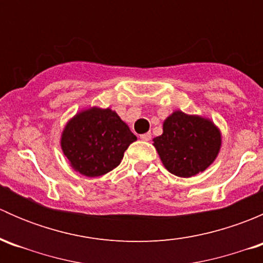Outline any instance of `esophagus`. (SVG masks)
<instances>
[{
    "mask_svg": "<svg viewBox=\"0 0 263 263\" xmlns=\"http://www.w3.org/2000/svg\"><path fill=\"white\" fill-rule=\"evenodd\" d=\"M140 139H141L142 141H150V140H151V134H150V132H147V134L140 135Z\"/></svg>",
    "mask_w": 263,
    "mask_h": 263,
    "instance_id": "esophagus-1",
    "label": "esophagus"
}]
</instances>
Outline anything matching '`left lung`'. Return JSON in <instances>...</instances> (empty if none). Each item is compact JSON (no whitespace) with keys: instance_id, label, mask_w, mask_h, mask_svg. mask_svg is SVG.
Masks as SVG:
<instances>
[{"instance_id":"8db88e82","label":"left lung","mask_w":263,"mask_h":263,"mask_svg":"<svg viewBox=\"0 0 263 263\" xmlns=\"http://www.w3.org/2000/svg\"><path fill=\"white\" fill-rule=\"evenodd\" d=\"M153 141L164 166L174 176L190 178L214 163L221 135L210 119L176 110L164 121L163 135Z\"/></svg>"}]
</instances>
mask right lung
<instances>
[{
	"label": "right lung",
	"instance_id": "obj_1",
	"mask_svg": "<svg viewBox=\"0 0 263 263\" xmlns=\"http://www.w3.org/2000/svg\"><path fill=\"white\" fill-rule=\"evenodd\" d=\"M136 140L116 112L94 107L78 113L66 124L61 146L76 172L99 177L117 168Z\"/></svg>",
	"mask_w": 263,
	"mask_h": 263
}]
</instances>
